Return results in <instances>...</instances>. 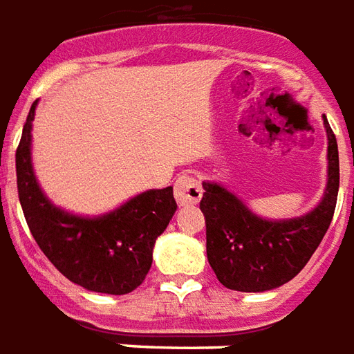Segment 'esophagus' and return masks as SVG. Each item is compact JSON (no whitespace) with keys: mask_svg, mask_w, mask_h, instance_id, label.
<instances>
[{"mask_svg":"<svg viewBox=\"0 0 354 354\" xmlns=\"http://www.w3.org/2000/svg\"><path fill=\"white\" fill-rule=\"evenodd\" d=\"M174 194L177 203L183 205V207L196 205V203L202 200V183H200V179H196L194 175H180L179 179L175 180Z\"/></svg>","mask_w":354,"mask_h":354,"instance_id":"esophagus-1","label":"esophagus"}]
</instances>
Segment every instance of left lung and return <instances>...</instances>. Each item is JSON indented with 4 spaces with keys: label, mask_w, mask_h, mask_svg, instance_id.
Listing matches in <instances>:
<instances>
[{
    "label": "left lung",
    "mask_w": 354,
    "mask_h": 354,
    "mask_svg": "<svg viewBox=\"0 0 354 354\" xmlns=\"http://www.w3.org/2000/svg\"><path fill=\"white\" fill-rule=\"evenodd\" d=\"M328 136V183L322 202L308 215L266 221L216 183H203L200 202L205 216L207 260L216 279L239 292H264L285 285L301 272L328 230L339 188L337 141Z\"/></svg>",
    "instance_id": "left-lung-1"
}]
</instances>
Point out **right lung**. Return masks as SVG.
Segmentation results:
<instances>
[{
    "label": "right lung",
    "instance_id": "add662e5",
    "mask_svg": "<svg viewBox=\"0 0 354 354\" xmlns=\"http://www.w3.org/2000/svg\"><path fill=\"white\" fill-rule=\"evenodd\" d=\"M35 105L28 113L17 149L18 200L33 239L54 268L82 288L115 296L136 290L151 270L156 237L177 209L174 188L147 190L95 218L62 211L46 200L33 175Z\"/></svg>",
    "mask_w": 354,
    "mask_h": 354
}]
</instances>
